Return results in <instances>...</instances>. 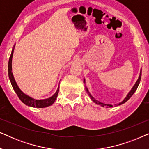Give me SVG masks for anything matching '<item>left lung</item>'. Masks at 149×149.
I'll return each instance as SVG.
<instances>
[{
  "label": "left lung",
  "instance_id": "8db88e82",
  "mask_svg": "<svg viewBox=\"0 0 149 149\" xmlns=\"http://www.w3.org/2000/svg\"><path fill=\"white\" fill-rule=\"evenodd\" d=\"M141 75H142V69H141V70H140V73L139 77H138V79L137 80V81H136V82L135 85H134V87H132V89H131V90H130V92L128 93V94L127 95V96H126L125 98L121 102H120L119 104H116V105H121V104H123V103L126 102H127V101L128 100H129V99L130 98V97H131L132 96V95H133L134 93V92H135V91H136V89H137L138 87V85H139V83H140V79H141ZM83 82L85 83V79H84V81H83ZM85 89H86L87 92L88 93V94H89V96H90L91 99L92 100V101H93V102H95V104H97L100 105V106H102V107H107L108 108V107H113V105H111V104H106L102 103V102H99V101L96 100H95V99H94V97H93L92 96V95H91L90 94V93L89 92L88 89H87V88L86 87H85Z\"/></svg>",
  "mask_w": 149,
  "mask_h": 149
}]
</instances>
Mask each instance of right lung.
I'll list each match as a JSON object with an SVG mask.
<instances>
[{
  "label": "right lung",
  "mask_w": 149,
  "mask_h": 149,
  "mask_svg": "<svg viewBox=\"0 0 149 149\" xmlns=\"http://www.w3.org/2000/svg\"><path fill=\"white\" fill-rule=\"evenodd\" d=\"M15 47V46H14ZM14 47L12 49L11 56L9 58V65H8V72H9V77L11 81V83L12 85V87L14 89V91H15V93H17V96L19 97L22 102L25 104L26 105L29 106L31 107H35V108H45L49 107V106L52 105L53 104L57 98V96L58 95L59 92V87L58 89H57L56 92L55 93L54 95H52V97H49V98L44 99V100H35L34 98H32L28 95H26L25 93H24L21 91L19 87H18L17 83H16L15 79H14L13 73H12V58H13V51H14Z\"/></svg>",
  "instance_id": "obj_1"
}]
</instances>
